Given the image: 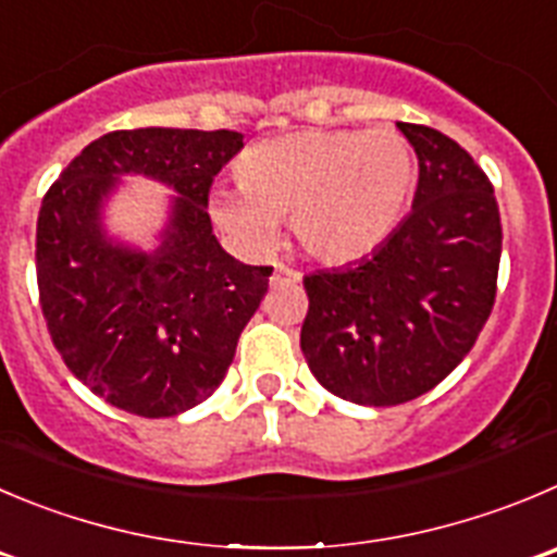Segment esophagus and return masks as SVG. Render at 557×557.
Listing matches in <instances>:
<instances>
[{
  "label": "esophagus",
  "instance_id": "obj_1",
  "mask_svg": "<svg viewBox=\"0 0 557 557\" xmlns=\"http://www.w3.org/2000/svg\"><path fill=\"white\" fill-rule=\"evenodd\" d=\"M300 282V273L295 268H287V264H275L273 275H270V284L278 287V284H298Z\"/></svg>",
  "mask_w": 557,
  "mask_h": 557
}]
</instances>
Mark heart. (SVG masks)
<instances>
[{
	"mask_svg": "<svg viewBox=\"0 0 557 557\" xmlns=\"http://www.w3.org/2000/svg\"><path fill=\"white\" fill-rule=\"evenodd\" d=\"M418 183L416 150L401 134L309 128L253 145L237 185L213 194V219L253 251L289 219L295 240L325 264L377 251L407 213Z\"/></svg>",
	"mask_w": 557,
	"mask_h": 557,
	"instance_id": "b5f03b06",
	"label": "heart"
}]
</instances>
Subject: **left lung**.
Here are the masks:
<instances>
[{
	"label": "left lung",
	"mask_w": 557,
	"mask_h": 557,
	"mask_svg": "<svg viewBox=\"0 0 557 557\" xmlns=\"http://www.w3.org/2000/svg\"><path fill=\"white\" fill-rule=\"evenodd\" d=\"M418 156L412 210L349 268L306 275L300 349L338 399L391 407L446 380L490 320L500 213L468 150L426 125L396 123Z\"/></svg>",
	"instance_id": "left-lung-1"
}]
</instances>
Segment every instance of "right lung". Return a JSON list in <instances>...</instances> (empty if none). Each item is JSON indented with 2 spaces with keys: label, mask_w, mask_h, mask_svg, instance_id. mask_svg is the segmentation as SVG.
<instances>
[{
  "label": "right lung",
  "mask_w": 557,
  "mask_h": 557,
  "mask_svg": "<svg viewBox=\"0 0 557 557\" xmlns=\"http://www.w3.org/2000/svg\"><path fill=\"white\" fill-rule=\"evenodd\" d=\"M237 131L136 128L89 141L44 196L37 289L65 367L109 405L172 418L226 377L273 268L243 264L215 240L213 177L240 152ZM123 173L178 194L156 252L104 235L102 205Z\"/></svg>",
  "instance_id": "add662e5"
}]
</instances>
